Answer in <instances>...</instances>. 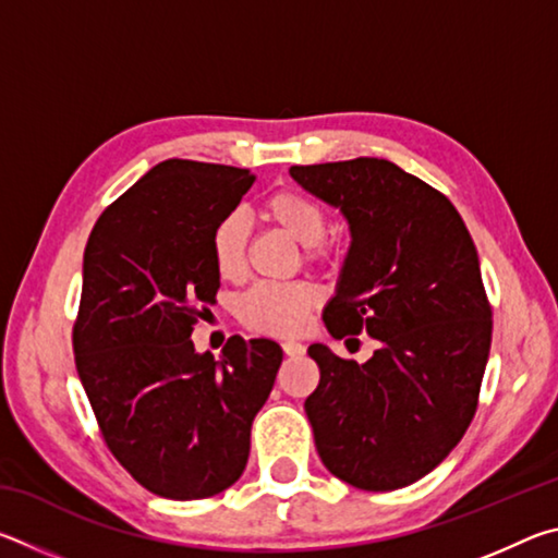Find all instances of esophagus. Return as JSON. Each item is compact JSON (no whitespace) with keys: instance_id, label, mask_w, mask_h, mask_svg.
I'll use <instances>...</instances> for the list:
<instances>
[{"instance_id":"esophagus-1","label":"esophagus","mask_w":558,"mask_h":558,"mask_svg":"<svg viewBox=\"0 0 558 558\" xmlns=\"http://www.w3.org/2000/svg\"><path fill=\"white\" fill-rule=\"evenodd\" d=\"M282 352H286L288 356H302L305 354V344L295 342V339H288V342H282Z\"/></svg>"}]
</instances>
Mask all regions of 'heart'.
Listing matches in <instances>:
<instances>
[{
	"label": "heart",
	"instance_id": "heart-1",
	"mask_svg": "<svg viewBox=\"0 0 558 558\" xmlns=\"http://www.w3.org/2000/svg\"><path fill=\"white\" fill-rule=\"evenodd\" d=\"M268 219L282 233L305 245L307 263L332 260V245L325 241L327 211L310 196L295 189H278L263 206ZM245 245H248V226L239 211L223 214L209 233L211 266L223 280H239L245 270ZM317 286L307 280L292 282H258L243 292L235 302V315L241 323L260 335H295L307 323V315L319 305Z\"/></svg>",
	"mask_w": 558,
	"mask_h": 558
}]
</instances>
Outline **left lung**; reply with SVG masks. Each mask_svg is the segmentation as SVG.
<instances>
[{
    "mask_svg": "<svg viewBox=\"0 0 558 558\" xmlns=\"http://www.w3.org/2000/svg\"><path fill=\"white\" fill-rule=\"evenodd\" d=\"M290 174L339 206L352 231L323 315L329 335L381 342L366 364L310 344L319 384L305 413L317 452L352 487H405L446 460L477 411L493 305L475 243L446 194L389 159L295 165Z\"/></svg>",
    "mask_w": 558,
    "mask_h": 558,
    "instance_id": "obj_1",
    "label": "left lung"
}]
</instances>
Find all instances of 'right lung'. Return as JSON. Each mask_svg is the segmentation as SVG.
I'll return each mask as SVG.
<instances>
[{
    "label": "right lung",
    "mask_w": 558,
    "mask_h": 558,
    "mask_svg": "<svg viewBox=\"0 0 558 558\" xmlns=\"http://www.w3.org/2000/svg\"><path fill=\"white\" fill-rule=\"evenodd\" d=\"M253 182L248 169L165 159L100 214L83 253L75 369L108 450L167 499L241 477L282 362L272 339L235 335L221 359L192 344L221 286L209 233Z\"/></svg>",
    "instance_id": "obj_1"
}]
</instances>
